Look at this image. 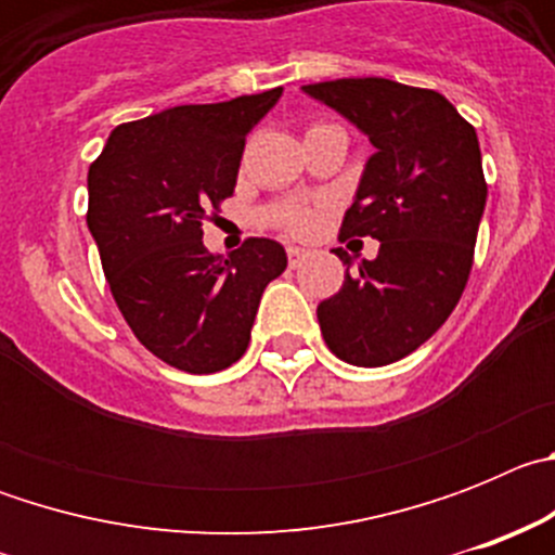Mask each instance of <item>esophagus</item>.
<instances>
[{"instance_id":"obj_1","label":"esophagus","mask_w":555,"mask_h":555,"mask_svg":"<svg viewBox=\"0 0 555 555\" xmlns=\"http://www.w3.org/2000/svg\"><path fill=\"white\" fill-rule=\"evenodd\" d=\"M286 255H288V267L297 269V267H300V263L308 258V249H302V247H286Z\"/></svg>"}]
</instances>
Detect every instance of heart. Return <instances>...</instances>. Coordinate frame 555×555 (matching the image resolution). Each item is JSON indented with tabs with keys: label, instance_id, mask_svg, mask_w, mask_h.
<instances>
[{
	"label": "heart",
	"instance_id": "obj_1",
	"mask_svg": "<svg viewBox=\"0 0 555 555\" xmlns=\"http://www.w3.org/2000/svg\"><path fill=\"white\" fill-rule=\"evenodd\" d=\"M269 222L292 235H311L322 222V205L317 203H292L281 205L269 214Z\"/></svg>",
	"mask_w": 555,
	"mask_h": 555
}]
</instances>
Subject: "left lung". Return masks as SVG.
Returning <instances> with one entry per match:
<instances>
[{"mask_svg":"<svg viewBox=\"0 0 555 555\" xmlns=\"http://www.w3.org/2000/svg\"><path fill=\"white\" fill-rule=\"evenodd\" d=\"M341 113L375 152L338 238L372 235L375 261L347 263L345 283L317 308L325 345L352 366H386L444 325L473 269L487 205L475 127L428 88L384 77L302 86Z\"/></svg>","mask_w":555,"mask_h":555,"instance_id":"8db88e82","label":"left lung"}]
</instances>
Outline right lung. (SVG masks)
Here are the masks:
<instances>
[{"label": "right lung", "mask_w": 555, "mask_h": 555, "mask_svg": "<svg viewBox=\"0 0 555 555\" xmlns=\"http://www.w3.org/2000/svg\"><path fill=\"white\" fill-rule=\"evenodd\" d=\"M283 88L180 105L119 125L88 169V230L113 300L141 345L175 370H228L249 345L258 302L286 249L247 238L228 261L203 222L235 189L247 132Z\"/></svg>", "instance_id": "obj_1"}]
</instances>
